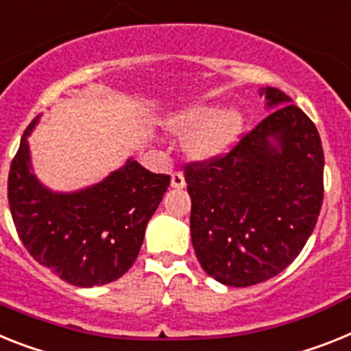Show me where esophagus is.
Returning a JSON list of instances; mask_svg holds the SVG:
<instances>
[{
    "label": "esophagus",
    "instance_id": "esophagus-1",
    "mask_svg": "<svg viewBox=\"0 0 351 351\" xmlns=\"http://www.w3.org/2000/svg\"><path fill=\"white\" fill-rule=\"evenodd\" d=\"M171 187H175V189H184L185 187L184 173L176 171V173H173V175H171Z\"/></svg>",
    "mask_w": 351,
    "mask_h": 351
}]
</instances>
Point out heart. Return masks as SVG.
Instances as JSON below:
<instances>
[{"mask_svg": "<svg viewBox=\"0 0 351 351\" xmlns=\"http://www.w3.org/2000/svg\"><path fill=\"white\" fill-rule=\"evenodd\" d=\"M243 116L235 108L221 110L217 105H194L169 119V130L187 139V153L196 160L221 157L239 139Z\"/></svg>", "mask_w": 351, "mask_h": 351, "instance_id": "b5f03b06", "label": "heart"}]
</instances>
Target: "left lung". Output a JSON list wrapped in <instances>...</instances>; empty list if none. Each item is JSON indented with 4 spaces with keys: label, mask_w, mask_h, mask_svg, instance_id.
<instances>
[{
    "label": "left lung",
    "mask_w": 351,
    "mask_h": 351,
    "mask_svg": "<svg viewBox=\"0 0 351 351\" xmlns=\"http://www.w3.org/2000/svg\"><path fill=\"white\" fill-rule=\"evenodd\" d=\"M262 94L269 116L225 155L185 166L196 257L232 287L269 280L298 257L325 191L316 125L280 89Z\"/></svg>",
    "instance_id": "1"
}]
</instances>
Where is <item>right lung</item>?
<instances>
[{
  "mask_svg": "<svg viewBox=\"0 0 351 351\" xmlns=\"http://www.w3.org/2000/svg\"><path fill=\"white\" fill-rule=\"evenodd\" d=\"M26 128L8 173V205L21 243L40 266L78 287L110 284L135 262L144 230L169 187L130 158L99 184L53 193L32 173Z\"/></svg>",
  "mask_w": 351,
  "mask_h": 351,
  "instance_id": "right-lung-1",
  "label": "right lung"
}]
</instances>
